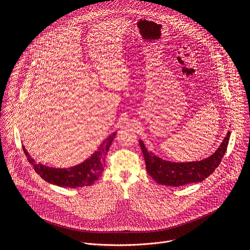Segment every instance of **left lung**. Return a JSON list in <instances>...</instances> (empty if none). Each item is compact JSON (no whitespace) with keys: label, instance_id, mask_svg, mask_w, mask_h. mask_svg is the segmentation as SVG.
I'll list each match as a JSON object with an SVG mask.
<instances>
[{"label":"left lung","instance_id":"obj_1","mask_svg":"<svg viewBox=\"0 0 250 250\" xmlns=\"http://www.w3.org/2000/svg\"><path fill=\"white\" fill-rule=\"evenodd\" d=\"M230 131H228L220 147L210 156L192 162H171L148 152L144 142L139 140V146L144 153L146 171L158 184L179 187L190 183L205 180L220 165L228 148Z\"/></svg>","mask_w":250,"mask_h":250}]
</instances>
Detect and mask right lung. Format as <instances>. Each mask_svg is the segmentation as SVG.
<instances>
[{
  "mask_svg": "<svg viewBox=\"0 0 250 250\" xmlns=\"http://www.w3.org/2000/svg\"><path fill=\"white\" fill-rule=\"evenodd\" d=\"M116 134V132H113L106 137L88 159L69 168H53L38 163L31 158L24 146H22V149L27 160L33 166L34 171L46 182L59 187L81 188L93 185L99 179L105 165V155Z\"/></svg>",
  "mask_w": 250,
  "mask_h": 250,
  "instance_id": "right-lung-1",
  "label": "right lung"
}]
</instances>
